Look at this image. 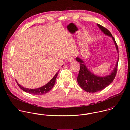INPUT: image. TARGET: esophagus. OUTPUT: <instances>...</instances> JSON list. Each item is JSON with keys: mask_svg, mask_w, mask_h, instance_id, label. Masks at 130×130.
Instances as JSON below:
<instances>
[{"mask_svg": "<svg viewBox=\"0 0 130 130\" xmlns=\"http://www.w3.org/2000/svg\"><path fill=\"white\" fill-rule=\"evenodd\" d=\"M74 60V58L73 57H70L69 59H68V61L69 62H72Z\"/></svg>", "mask_w": 130, "mask_h": 130, "instance_id": "1", "label": "esophagus"}]
</instances>
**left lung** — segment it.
Here are the masks:
<instances>
[{
	"instance_id": "1",
	"label": "left lung",
	"mask_w": 130,
	"mask_h": 130,
	"mask_svg": "<svg viewBox=\"0 0 130 130\" xmlns=\"http://www.w3.org/2000/svg\"><path fill=\"white\" fill-rule=\"evenodd\" d=\"M98 26L101 30L105 35L112 37L117 52L119 53L118 45L110 31L100 24H98ZM76 60L80 63V70L77 78L78 83L82 88L87 92L95 93L103 90L112 82L117 74L119 58L113 71L110 75L104 77H100L95 75L91 72L86 67L85 64H84V61L79 58L77 57Z\"/></svg>"
}]
</instances>
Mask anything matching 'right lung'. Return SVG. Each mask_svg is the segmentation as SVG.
Returning a JSON list of instances; mask_svg holds the SVG:
<instances>
[{
    "label": "right lung",
    "mask_w": 130,
    "mask_h": 130,
    "mask_svg": "<svg viewBox=\"0 0 130 130\" xmlns=\"http://www.w3.org/2000/svg\"><path fill=\"white\" fill-rule=\"evenodd\" d=\"M58 74V72L56 73V74L55 75V76L53 77V78L48 83H47L44 86L38 88H35V89H29V88L24 87L20 85L19 84H18L17 83V82H16L18 86L20 88V89H22V90L27 93L33 95H43L48 92L53 88V87L55 85V80L57 77Z\"/></svg>",
    "instance_id": "right-lung-1"
}]
</instances>
